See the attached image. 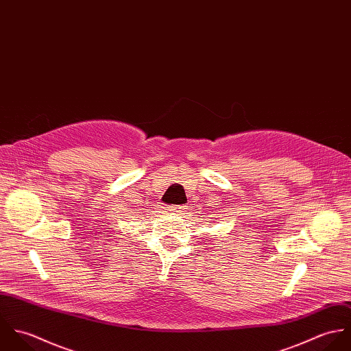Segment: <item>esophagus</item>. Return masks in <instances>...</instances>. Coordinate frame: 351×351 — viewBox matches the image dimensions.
Segmentation results:
<instances>
[{"instance_id":"34e87169","label":"esophagus","mask_w":351,"mask_h":351,"mask_svg":"<svg viewBox=\"0 0 351 351\" xmlns=\"http://www.w3.org/2000/svg\"><path fill=\"white\" fill-rule=\"evenodd\" d=\"M185 209H186V208H184V206H171L169 210H170L173 215L182 216V215H184V212H185Z\"/></svg>"}]
</instances>
